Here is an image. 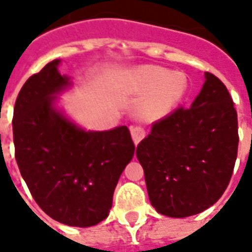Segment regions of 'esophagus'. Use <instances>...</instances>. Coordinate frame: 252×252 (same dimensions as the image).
I'll return each mask as SVG.
<instances>
[{
  "mask_svg": "<svg viewBox=\"0 0 252 252\" xmlns=\"http://www.w3.org/2000/svg\"><path fill=\"white\" fill-rule=\"evenodd\" d=\"M131 135H132V139H133V143L137 146V144L144 139V136H146V131L143 129L142 126H132Z\"/></svg>",
  "mask_w": 252,
  "mask_h": 252,
  "instance_id": "esophagus-1",
  "label": "esophagus"
}]
</instances>
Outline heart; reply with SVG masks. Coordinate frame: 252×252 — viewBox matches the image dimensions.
Segmentation results:
<instances>
[{
    "mask_svg": "<svg viewBox=\"0 0 252 252\" xmlns=\"http://www.w3.org/2000/svg\"><path fill=\"white\" fill-rule=\"evenodd\" d=\"M128 88L144 94L137 116L144 121H158L174 112L188 92V79L181 72L159 66H142L129 74Z\"/></svg>",
    "mask_w": 252,
    "mask_h": 252,
    "instance_id": "heart-1",
    "label": "heart"
}]
</instances>
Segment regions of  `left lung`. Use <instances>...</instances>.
<instances>
[{"mask_svg": "<svg viewBox=\"0 0 252 252\" xmlns=\"http://www.w3.org/2000/svg\"><path fill=\"white\" fill-rule=\"evenodd\" d=\"M238 143L232 98L219 78L205 72L191 106L154 123L136 148L154 208L181 219L213 205L229 184Z\"/></svg>", "mask_w": 252, "mask_h": 252, "instance_id": "left-lung-1", "label": "left lung"}]
</instances>
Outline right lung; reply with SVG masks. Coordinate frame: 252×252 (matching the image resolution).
I'll return each instance as SVG.
<instances>
[{"label": "right lung", "mask_w": 252, "mask_h": 252, "mask_svg": "<svg viewBox=\"0 0 252 252\" xmlns=\"http://www.w3.org/2000/svg\"><path fill=\"white\" fill-rule=\"evenodd\" d=\"M59 64V59L47 63L17 95L12 121L16 160L48 216L71 227H92L109 215L135 144L126 126L85 131L58 109L57 95L71 86Z\"/></svg>", "instance_id": "add662e5"}]
</instances>
